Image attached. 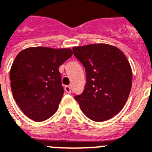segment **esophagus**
Returning <instances> with one entry per match:
<instances>
[{"instance_id":"esophagus-1","label":"esophagus","mask_w":152,"mask_h":152,"mask_svg":"<svg viewBox=\"0 0 152 152\" xmlns=\"http://www.w3.org/2000/svg\"><path fill=\"white\" fill-rule=\"evenodd\" d=\"M64 89L67 93H70V87L69 86H66L64 87Z\"/></svg>"}]
</instances>
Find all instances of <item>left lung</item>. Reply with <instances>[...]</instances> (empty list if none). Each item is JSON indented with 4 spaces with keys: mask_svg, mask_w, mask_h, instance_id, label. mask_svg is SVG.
<instances>
[{
    "mask_svg": "<svg viewBox=\"0 0 152 152\" xmlns=\"http://www.w3.org/2000/svg\"><path fill=\"white\" fill-rule=\"evenodd\" d=\"M73 52L86 72L85 89L75 99L89 119H110L124 107L130 93L133 73L126 55L102 43L74 47Z\"/></svg>",
    "mask_w": 152,
    "mask_h": 152,
    "instance_id": "obj_1",
    "label": "left lung"
}]
</instances>
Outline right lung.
I'll list each match as a JSON object with an SVG mask.
<instances>
[{
	"label": "right lung",
	"mask_w": 152,
	"mask_h": 152,
	"mask_svg": "<svg viewBox=\"0 0 152 152\" xmlns=\"http://www.w3.org/2000/svg\"><path fill=\"white\" fill-rule=\"evenodd\" d=\"M72 55L70 48L30 47L16 56L10 70L11 88L30 119L42 122L56 112L64 92L59 67Z\"/></svg>",
	"instance_id": "add662e5"
}]
</instances>
